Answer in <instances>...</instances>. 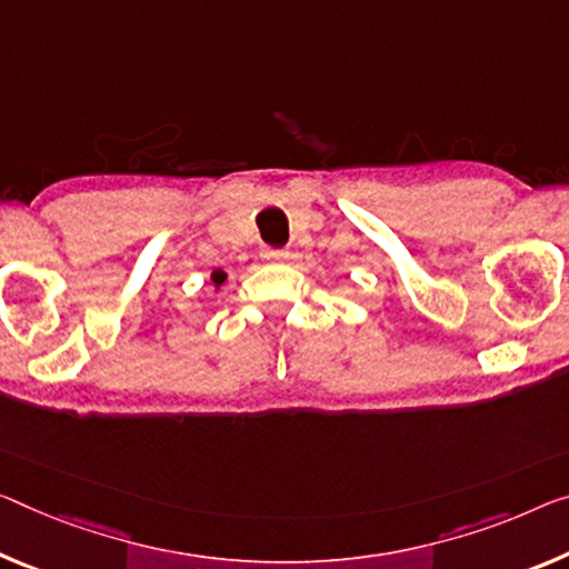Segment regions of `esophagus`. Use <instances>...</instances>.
I'll return each mask as SVG.
<instances>
[{"mask_svg":"<svg viewBox=\"0 0 569 569\" xmlns=\"http://www.w3.org/2000/svg\"><path fill=\"white\" fill-rule=\"evenodd\" d=\"M261 257H264L267 261H282V259L290 257V251H284V249H261Z\"/></svg>","mask_w":569,"mask_h":569,"instance_id":"34e87169","label":"esophagus"}]
</instances>
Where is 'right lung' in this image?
<instances>
[{"label": "right lung", "mask_w": 569, "mask_h": 569, "mask_svg": "<svg viewBox=\"0 0 569 569\" xmlns=\"http://www.w3.org/2000/svg\"><path fill=\"white\" fill-rule=\"evenodd\" d=\"M211 282L216 284V290H221V284L226 282V272H223V269H213V272H211Z\"/></svg>", "instance_id": "right-lung-1"}]
</instances>
